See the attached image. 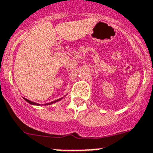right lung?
<instances>
[{"label":"right lung","instance_id":"1","mask_svg":"<svg viewBox=\"0 0 153 153\" xmlns=\"http://www.w3.org/2000/svg\"><path fill=\"white\" fill-rule=\"evenodd\" d=\"M24 99H25V100L26 101V102H29V104H31V105H39V104H37V103H36V102H31V101H29V99H25V98H24ZM61 99H57V100L54 101V102H50V103H47V104H45V105H51V104H52V103H54V102H58V101H59V100H61Z\"/></svg>","mask_w":153,"mask_h":153}]
</instances>
